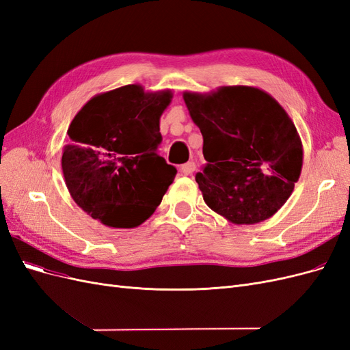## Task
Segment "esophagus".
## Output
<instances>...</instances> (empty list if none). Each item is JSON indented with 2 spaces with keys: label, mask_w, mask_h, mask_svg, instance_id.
I'll return each instance as SVG.
<instances>
[{
  "label": "esophagus",
  "mask_w": 350,
  "mask_h": 350,
  "mask_svg": "<svg viewBox=\"0 0 350 350\" xmlns=\"http://www.w3.org/2000/svg\"><path fill=\"white\" fill-rule=\"evenodd\" d=\"M196 171V163L194 162H187L181 166V172L184 175H191Z\"/></svg>",
  "instance_id": "34e87169"
}]
</instances>
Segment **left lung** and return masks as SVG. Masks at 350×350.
Here are the masks:
<instances>
[{
	"label": "left lung",
	"mask_w": 350,
	"mask_h": 350,
	"mask_svg": "<svg viewBox=\"0 0 350 350\" xmlns=\"http://www.w3.org/2000/svg\"><path fill=\"white\" fill-rule=\"evenodd\" d=\"M183 98L203 134L207 165L196 181L206 204L234 225L270 219L302 171V142L288 112L252 86L187 90Z\"/></svg>",
	"instance_id": "left-lung-1"
}]
</instances>
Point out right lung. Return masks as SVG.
Masks as SVG:
<instances>
[{
	"label": "right lung",
	"mask_w": 350,
	"mask_h": 350,
	"mask_svg": "<svg viewBox=\"0 0 350 350\" xmlns=\"http://www.w3.org/2000/svg\"><path fill=\"white\" fill-rule=\"evenodd\" d=\"M172 96L169 89L126 84L93 96L71 121L62 174L72 200L100 224L142 225L174 183L176 169L157 154L159 124Z\"/></svg>",
	"instance_id": "right-lung-1"
}]
</instances>
